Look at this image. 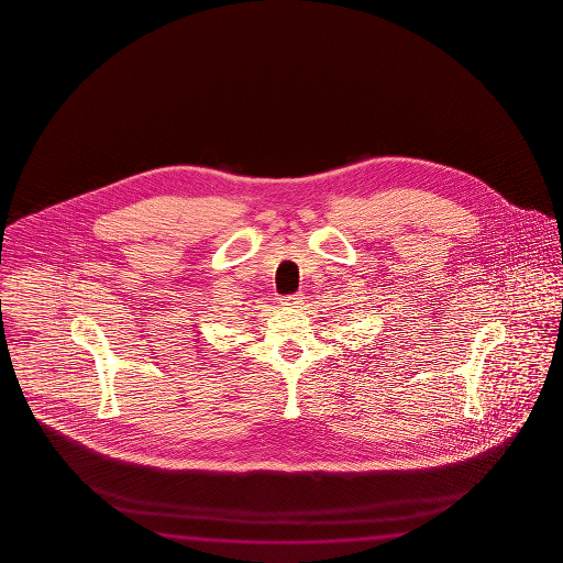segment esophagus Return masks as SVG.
Wrapping results in <instances>:
<instances>
[{
  "mask_svg": "<svg viewBox=\"0 0 563 563\" xmlns=\"http://www.w3.org/2000/svg\"><path fill=\"white\" fill-rule=\"evenodd\" d=\"M303 299H306V297L301 296V294H296V296L282 297V306L301 307V303H303Z\"/></svg>",
  "mask_w": 563,
  "mask_h": 563,
  "instance_id": "1",
  "label": "esophagus"
}]
</instances>
